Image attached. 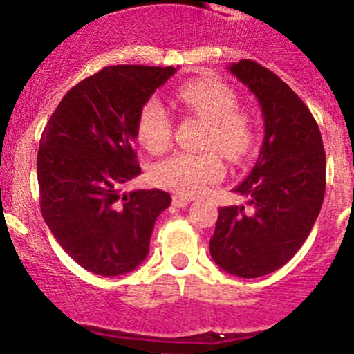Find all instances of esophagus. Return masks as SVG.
Instances as JSON below:
<instances>
[{
	"label": "esophagus",
	"mask_w": 354,
	"mask_h": 354,
	"mask_svg": "<svg viewBox=\"0 0 354 354\" xmlns=\"http://www.w3.org/2000/svg\"><path fill=\"white\" fill-rule=\"evenodd\" d=\"M188 203H190V197L187 196H180V194H174L173 196V204L176 207H185L188 206Z\"/></svg>",
	"instance_id": "1"
}]
</instances>
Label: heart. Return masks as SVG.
Listing matches in <instances>:
<instances>
[{
    "label": "heart",
    "instance_id": "heart-1",
    "mask_svg": "<svg viewBox=\"0 0 354 354\" xmlns=\"http://www.w3.org/2000/svg\"><path fill=\"white\" fill-rule=\"evenodd\" d=\"M178 102L199 115L207 124L203 147L213 150L192 153L178 151L157 162L151 178L158 187L196 196L225 174L218 151L234 162L244 160L257 143V127L252 113L237 106V94L216 78H197L176 91ZM138 140L151 153L166 150L173 138V118L157 97L145 101L136 120Z\"/></svg>",
    "mask_w": 354,
    "mask_h": 354
}]
</instances>
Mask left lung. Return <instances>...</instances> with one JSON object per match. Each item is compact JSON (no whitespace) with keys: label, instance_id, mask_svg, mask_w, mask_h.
Segmentation results:
<instances>
[{"label":"left lung","instance_id":"left-lung-1","mask_svg":"<svg viewBox=\"0 0 354 354\" xmlns=\"http://www.w3.org/2000/svg\"><path fill=\"white\" fill-rule=\"evenodd\" d=\"M229 69L259 99L266 136L234 190L252 209L220 207L209 253L229 274L260 277L285 266L311 232L325 197V150L309 108L276 73L250 59Z\"/></svg>","mask_w":354,"mask_h":354}]
</instances>
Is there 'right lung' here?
I'll list each match as a JSON object with an SVG mask.
<instances>
[{
	"mask_svg": "<svg viewBox=\"0 0 354 354\" xmlns=\"http://www.w3.org/2000/svg\"><path fill=\"white\" fill-rule=\"evenodd\" d=\"M176 68L108 66L66 92L43 129L39 207L62 250L99 276L136 269L150 252L164 190L120 187L141 173L134 141L141 106Z\"/></svg>",
	"mask_w": 354,
	"mask_h": 354,
	"instance_id": "obj_1",
	"label": "right lung"
}]
</instances>
